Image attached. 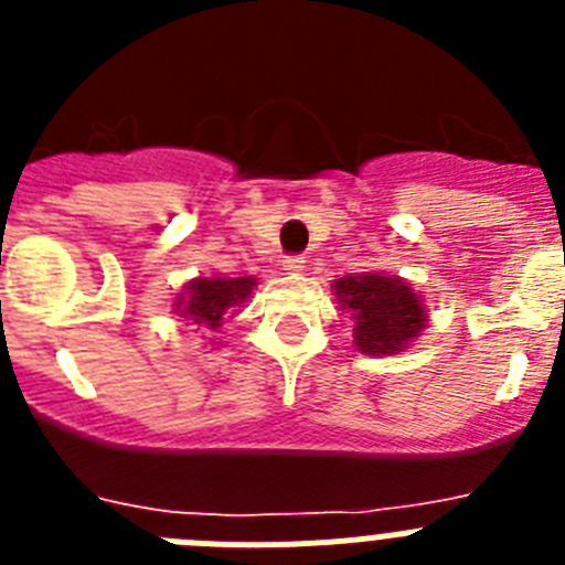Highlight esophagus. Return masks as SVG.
Instances as JSON below:
<instances>
[{
	"mask_svg": "<svg viewBox=\"0 0 565 565\" xmlns=\"http://www.w3.org/2000/svg\"><path fill=\"white\" fill-rule=\"evenodd\" d=\"M282 271L302 274L306 271V257H299V254H288V257H282Z\"/></svg>",
	"mask_w": 565,
	"mask_h": 565,
	"instance_id": "1",
	"label": "esophagus"
}]
</instances>
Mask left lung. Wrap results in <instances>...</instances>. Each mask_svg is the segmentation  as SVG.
Masks as SVG:
<instances>
[{
  "label": "left lung",
  "mask_w": 565,
  "mask_h": 565,
  "mask_svg": "<svg viewBox=\"0 0 565 565\" xmlns=\"http://www.w3.org/2000/svg\"><path fill=\"white\" fill-rule=\"evenodd\" d=\"M342 311L353 317V344L367 356H393L427 328L422 297L402 277L364 271L333 282Z\"/></svg>",
  "instance_id": "obj_1"
}]
</instances>
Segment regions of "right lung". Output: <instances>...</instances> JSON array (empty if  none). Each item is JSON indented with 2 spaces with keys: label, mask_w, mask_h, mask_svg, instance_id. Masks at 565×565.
Returning a JSON list of instances; mask_svg holds the SVG:
<instances>
[{
  "label": "right lung",
  "mask_w": 565,
  "mask_h": 565,
  "mask_svg": "<svg viewBox=\"0 0 565 565\" xmlns=\"http://www.w3.org/2000/svg\"><path fill=\"white\" fill-rule=\"evenodd\" d=\"M254 286V277H198L186 282L181 297L174 299V313L192 319V326L217 331L226 313L246 302Z\"/></svg>",
  "instance_id": "add662e5"
}]
</instances>
